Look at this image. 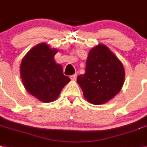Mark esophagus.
Segmentation results:
<instances>
[{
    "label": "esophagus",
    "instance_id": "esophagus-1",
    "mask_svg": "<svg viewBox=\"0 0 147 147\" xmlns=\"http://www.w3.org/2000/svg\"><path fill=\"white\" fill-rule=\"evenodd\" d=\"M76 78H77V74H75V75H72L70 76V78L72 81H75L76 80Z\"/></svg>",
    "mask_w": 147,
    "mask_h": 147
}]
</instances>
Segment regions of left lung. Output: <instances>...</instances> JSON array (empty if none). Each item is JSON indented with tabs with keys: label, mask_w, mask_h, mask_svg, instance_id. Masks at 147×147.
Segmentation results:
<instances>
[{
	"label": "left lung",
	"mask_w": 147,
	"mask_h": 147,
	"mask_svg": "<svg viewBox=\"0 0 147 147\" xmlns=\"http://www.w3.org/2000/svg\"><path fill=\"white\" fill-rule=\"evenodd\" d=\"M125 70L120 60L104 44L89 51L86 71L77 82L84 98L92 104H105L114 98L123 86Z\"/></svg>",
	"instance_id": "obj_1"
}]
</instances>
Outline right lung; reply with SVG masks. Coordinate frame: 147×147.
<instances>
[{
  "label": "right lung",
  "instance_id": "right-lung-1",
  "mask_svg": "<svg viewBox=\"0 0 147 147\" xmlns=\"http://www.w3.org/2000/svg\"><path fill=\"white\" fill-rule=\"evenodd\" d=\"M58 52L46 43L38 44L23 58L20 78L25 89L32 95L45 103L54 101L70 78L63 73L61 64L54 56Z\"/></svg>",
  "mask_w": 147,
  "mask_h": 147
}]
</instances>
